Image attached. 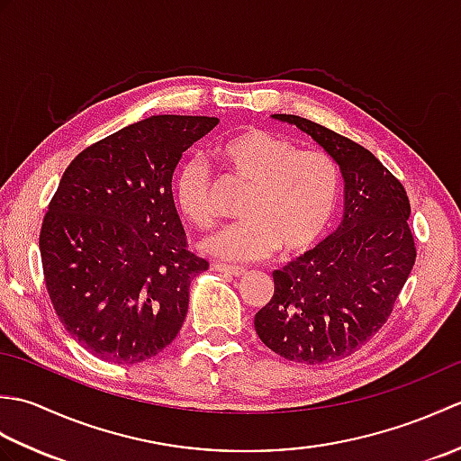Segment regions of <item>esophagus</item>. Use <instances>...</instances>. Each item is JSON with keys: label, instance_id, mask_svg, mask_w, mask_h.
<instances>
[{"label": "esophagus", "instance_id": "34e87169", "mask_svg": "<svg viewBox=\"0 0 461 461\" xmlns=\"http://www.w3.org/2000/svg\"><path fill=\"white\" fill-rule=\"evenodd\" d=\"M213 269L220 271V273H225V276H231V277H241V276H246V273H248L243 267L225 266V263H213Z\"/></svg>", "mask_w": 461, "mask_h": 461}]
</instances>
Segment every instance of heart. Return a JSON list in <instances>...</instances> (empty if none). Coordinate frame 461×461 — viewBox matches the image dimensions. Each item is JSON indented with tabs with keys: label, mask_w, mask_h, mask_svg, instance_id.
<instances>
[{
	"label": "heart",
	"mask_w": 461,
	"mask_h": 461,
	"mask_svg": "<svg viewBox=\"0 0 461 461\" xmlns=\"http://www.w3.org/2000/svg\"><path fill=\"white\" fill-rule=\"evenodd\" d=\"M240 182L249 185L241 203L243 221L205 238L202 249L228 261H258L273 256H301L315 248L335 220L342 172L325 150H301L279 132L249 129L215 149ZM213 180L205 162L185 160L174 178L178 210L198 228L215 221Z\"/></svg>",
	"instance_id": "1"
}]
</instances>
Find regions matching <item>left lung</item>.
<instances>
[{
  "mask_svg": "<svg viewBox=\"0 0 461 461\" xmlns=\"http://www.w3.org/2000/svg\"><path fill=\"white\" fill-rule=\"evenodd\" d=\"M276 119L311 134L345 176V215L315 249L273 271L276 291L256 315L266 345L287 360L330 362L370 340L388 321L414 267L402 182L365 146L295 114Z\"/></svg>",
  "mask_w": 461,
  "mask_h": 461,
  "instance_id": "left-lung-1",
  "label": "left lung"
}]
</instances>
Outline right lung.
Here are the masks:
<instances>
[{
    "label": "right lung",
    "instance_id": "1",
    "mask_svg": "<svg viewBox=\"0 0 461 461\" xmlns=\"http://www.w3.org/2000/svg\"><path fill=\"white\" fill-rule=\"evenodd\" d=\"M218 122L150 116L86 146L67 166L39 251L59 321L96 358L134 365L180 332L190 283L210 263L188 249L172 174Z\"/></svg>",
    "mask_w": 461,
    "mask_h": 461
}]
</instances>
